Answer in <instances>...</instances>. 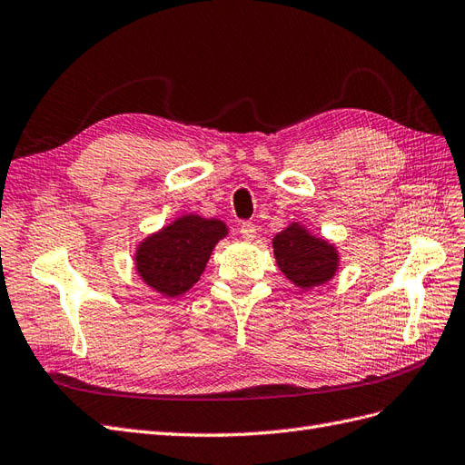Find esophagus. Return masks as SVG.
<instances>
[{
    "label": "esophagus",
    "instance_id": "34e87169",
    "mask_svg": "<svg viewBox=\"0 0 465 465\" xmlns=\"http://www.w3.org/2000/svg\"><path fill=\"white\" fill-rule=\"evenodd\" d=\"M240 232H242V237H245L247 242H251V240H255V237H257V225L253 222H243Z\"/></svg>",
    "mask_w": 465,
    "mask_h": 465
}]
</instances>
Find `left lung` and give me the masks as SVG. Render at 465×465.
Listing matches in <instances>:
<instances>
[{
    "mask_svg": "<svg viewBox=\"0 0 465 465\" xmlns=\"http://www.w3.org/2000/svg\"><path fill=\"white\" fill-rule=\"evenodd\" d=\"M272 251L278 269L302 290L327 284L339 271L341 255L337 247L313 235L298 222H292L286 230L274 235Z\"/></svg>",
    "mask_w": 465,
    "mask_h": 465,
    "instance_id": "8db88e82",
    "label": "left lung"
}]
</instances>
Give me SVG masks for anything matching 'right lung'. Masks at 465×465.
<instances>
[{
	"label": "right lung",
	"instance_id": "add662e5",
	"mask_svg": "<svg viewBox=\"0 0 465 465\" xmlns=\"http://www.w3.org/2000/svg\"><path fill=\"white\" fill-rule=\"evenodd\" d=\"M225 235L228 225L218 218L183 214L138 243L136 272L162 296H183L198 282L212 251Z\"/></svg>",
	"mask_w": 465,
	"mask_h": 465
}]
</instances>
